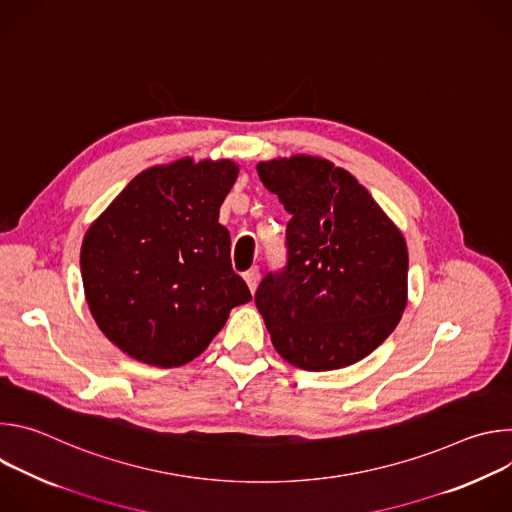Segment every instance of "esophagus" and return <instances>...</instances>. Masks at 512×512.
Returning a JSON list of instances; mask_svg holds the SVG:
<instances>
[{
    "label": "esophagus",
    "mask_w": 512,
    "mask_h": 512,
    "mask_svg": "<svg viewBox=\"0 0 512 512\" xmlns=\"http://www.w3.org/2000/svg\"><path fill=\"white\" fill-rule=\"evenodd\" d=\"M243 277H245V281H247V285L251 289V294H253V291L257 289V283H259V267H251L249 271L243 273Z\"/></svg>",
    "instance_id": "obj_1"
}]
</instances>
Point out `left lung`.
I'll use <instances>...</instances> for the list:
<instances>
[{
  "mask_svg": "<svg viewBox=\"0 0 512 512\" xmlns=\"http://www.w3.org/2000/svg\"><path fill=\"white\" fill-rule=\"evenodd\" d=\"M291 214L287 265L265 275L255 304L275 350L304 371H334L371 354L407 306L403 233L350 172L318 156L257 164Z\"/></svg>",
  "mask_w": 512,
  "mask_h": 512,
  "instance_id": "8db88e82",
  "label": "left lung"
}]
</instances>
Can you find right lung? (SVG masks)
<instances>
[{
  "mask_svg": "<svg viewBox=\"0 0 512 512\" xmlns=\"http://www.w3.org/2000/svg\"><path fill=\"white\" fill-rule=\"evenodd\" d=\"M239 176L233 160L180 158L137 174L95 218L81 247L85 298L101 332L160 369L206 350L251 302L218 223Z\"/></svg>",
  "mask_w": 512,
  "mask_h": 512,
  "instance_id": "1",
  "label": "right lung"
}]
</instances>
